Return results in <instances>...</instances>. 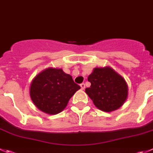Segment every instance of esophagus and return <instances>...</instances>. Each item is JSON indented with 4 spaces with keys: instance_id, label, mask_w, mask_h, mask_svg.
Instances as JSON below:
<instances>
[{
    "instance_id": "esophagus-1",
    "label": "esophagus",
    "mask_w": 153,
    "mask_h": 153,
    "mask_svg": "<svg viewBox=\"0 0 153 153\" xmlns=\"http://www.w3.org/2000/svg\"><path fill=\"white\" fill-rule=\"evenodd\" d=\"M80 87H81V88H82V89H84V88H85V83H81L80 84Z\"/></svg>"
}]
</instances>
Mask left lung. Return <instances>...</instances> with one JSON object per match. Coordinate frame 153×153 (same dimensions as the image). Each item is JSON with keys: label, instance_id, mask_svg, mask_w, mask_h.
I'll return each mask as SVG.
<instances>
[{"label": "left lung", "instance_id": "obj_1", "mask_svg": "<svg viewBox=\"0 0 153 153\" xmlns=\"http://www.w3.org/2000/svg\"><path fill=\"white\" fill-rule=\"evenodd\" d=\"M91 86L85 93L94 105L101 110L111 112L117 110L126 101L128 85L126 80L112 68H94L88 76Z\"/></svg>", "mask_w": 153, "mask_h": 153}]
</instances>
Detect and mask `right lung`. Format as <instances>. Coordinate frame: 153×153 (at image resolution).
I'll return each mask as SVG.
<instances>
[{
  "label": "right lung",
  "instance_id": "obj_1",
  "mask_svg": "<svg viewBox=\"0 0 153 153\" xmlns=\"http://www.w3.org/2000/svg\"><path fill=\"white\" fill-rule=\"evenodd\" d=\"M80 86L62 69L48 68L36 76L30 95L36 107L48 114H57L66 107L70 98Z\"/></svg>",
  "mask_w": 153,
  "mask_h": 153
}]
</instances>
